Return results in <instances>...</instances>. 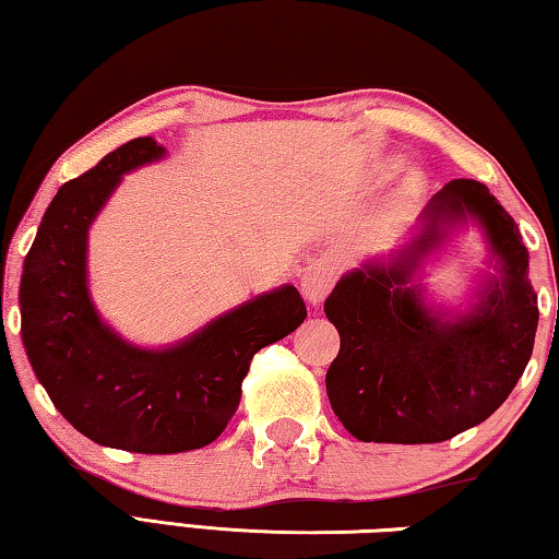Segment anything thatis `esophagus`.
<instances>
[{"instance_id": "obj_1", "label": "esophagus", "mask_w": 559, "mask_h": 559, "mask_svg": "<svg viewBox=\"0 0 559 559\" xmlns=\"http://www.w3.org/2000/svg\"><path fill=\"white\" fill-rule=\"evenodd\" d=\"M335 278H337V269L333 261L330 259L313 261L306 269V276L300 281L302 296H306L310 302H320L328 296L330 288L335 286Z\"/></svg>"}]
</instances>
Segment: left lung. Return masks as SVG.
Segmentation results:
<instances>
[{
  "instance_id": "left-lung-1",
  "label": "left lung",
  "mask_w": 559,
  "mask_h": 559,
  "mask_svg": "<svg viewBox=\"0 0 559 559\" xmlns=\"http://www.w3.org/2000/svg\"><path fill=\"white\" fill-rule=\"evenodd\" d=\"M466 214L484 224L503 276L456 325H439L424 313L414 290L404 288V263L347 273L325 300V316L340 333V353L325 374L328 400L359 441L453 439L486 421L525 372L540 310L523 236L476 179H453L429 206L431 224ZM431 229L416 243L419 251L437 239V226Z\"/></svg>"
}]
</instances>
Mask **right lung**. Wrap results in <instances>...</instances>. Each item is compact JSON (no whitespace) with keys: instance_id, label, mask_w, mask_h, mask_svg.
Returning a JSON list of instances; mask_svg holds the SVG:
<instances>
[{"instance_id":"add662e5","label":"right lung","mask_w":559,"mask_h":559,"mask_svg":"<svg viewBox=\"0 0 559 559\" xmlns=\"http://www.w3.org/2000/svg\"><path fill=\"white\" fill-rule=\"evenodd\" d=\"M163 153L153 138H135L66 182L44 214L19 286L26 355L56 409L100 447L135 453L212 443L241 402L253 355L308 316L300 293L283 286L163 353L130 347L100 323L86 290L88 226L120 175Z\"/></svg>"}]
</instances>
